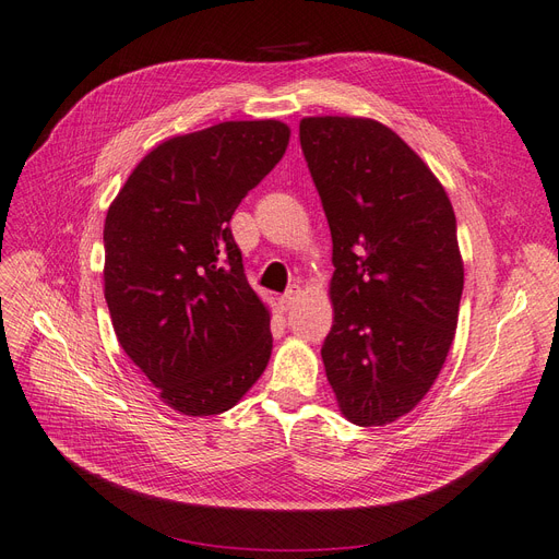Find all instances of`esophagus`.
<instances>
[{
	"mask_svg": "<svg viewBox=\"0 0 559 559\" xmlns=\"http://www.w3.org/2000/svg\"><path fill=\"white\" fill-rule=\"evenodd\" d=\"M298 288L294 286V288H288V292L277 300V307H280V312H288V310H292V307H294V302L298 300Z\"/></svg>",
	"mask_w": 559,
	"mask_h": 559,
	"instance_id": "esophagus-1",
	"label": "esophagus"
}]
</instances>
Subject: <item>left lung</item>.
Here are the masks:
<instances>
[{
	"mask_svg": "<svg viewBox=\"0 0 559 559\" xmlns=\"http://www.w3.org/2000/svg\"><path fill=\"white\" fill-rule=\"evenodd\" d=\"M333 238V329L321 346L346 420L386 426L432 389L455 337L465 267L430 166L370 118L300 120Z\"/></svg>",
	"mask_w": 559,
	"mask_h": 559,
	"instance_id": "1",
	"label": "left lung"
}]
</instances>
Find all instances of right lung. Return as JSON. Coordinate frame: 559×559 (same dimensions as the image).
<instances>
[{
	"label": "right lung",
	"instance_id": "1",
	"mask_svg": "<svg viewBox=\"0 0 559 559\" xmlns=\"http://www.w3.org/2000/svg\"><path fill=\"white\" fill-rule=\"evenodd\" d=\"M280 120L219 122L152 147L104 224V296L124 354L185 416L228 412L273 352L228 222L284 157Z\"/></svg>",
	"mask_w": 559,
	"mask_h": 559
}]
</instances>
